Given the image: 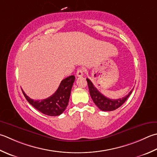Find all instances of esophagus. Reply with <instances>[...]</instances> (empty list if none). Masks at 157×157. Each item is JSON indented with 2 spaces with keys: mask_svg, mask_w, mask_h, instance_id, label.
<instances>
[{
  "mask_svg": "<svg viewBox=\"0 0 157 157\" xmlns=\"http://www.w3.org/2000/svg\"><path fill=\"white\" fill-rule=\"evenodd\" d=\"M84 70L83 68H79L77 71L76 75L78 77H82L84 75Z\"/></svg>",
  "mask_w": 157,
  "mask_h": 157,
  "instance_id": "1",
  "label": "esophagus"
}]
</instances>
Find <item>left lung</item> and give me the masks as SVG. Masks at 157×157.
<instances>
[{
    "instance_id": "obj_1",
    "label": "left lung",
    "mask_w": 157,
    "mask_h": 157,
    "mask_svg": "<svg viewBox=\"0 0 157 157\" xmlns=\"http://www.w3.org/2000/svg\"><path fill=\"white\" fill-rule=\"evenodd\" d=\"M86 80L88 82L89 92H90V97L93 99V102L95 103L99 108L102 110V111L105 112H109L113 111L118 109V107H121L122 104H123L127 99L130 96V94L132 93V90L127 95H126L122 99H111L109 98H107L104 96L103 94H101L100 92L97 90V89L94 86V85L92 82L88 78H86Z\"/></svg>"
}]
</instances>
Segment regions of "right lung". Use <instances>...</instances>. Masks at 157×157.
I'll use <instances>...</instances> for the list:
<instances>
[{"label":"right lung","instance_id":"right-lung-1","mask_svg":"<svg viewBox=\"0 0 157 157\" xmlns=\"http://www.w3.org/2000/svg\"><path fill=\"white\" fill-rule=\"evenodd\" d=\"M75 81V76L70 75L61 81L57 90L45 99L41 101L30 99L22 90L24 97L30 105L44 114L56 116L62 113L68 105L71 91Z\"/></svg>","mask_w":157,"mask_h":157}]
</instances>
